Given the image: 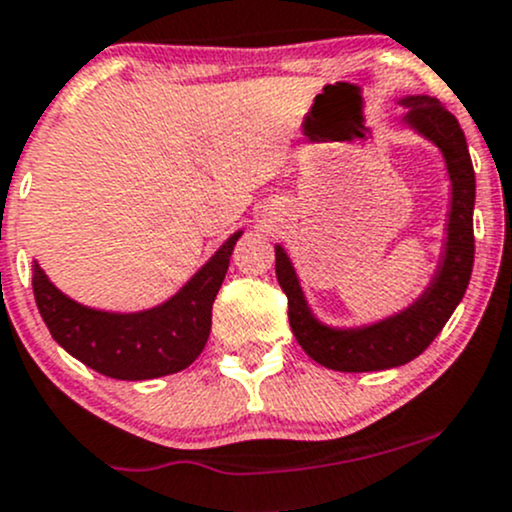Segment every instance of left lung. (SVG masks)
<instances>
[{
	"mask_svg": "<svg viewBox=\"0 0 512 512\" xmlns=\"http://www.w3.org/2000/svg\"><path fill=\"white\" fill-rule=\"evenodd\" d=\"M403 129L442 153L449 178V210L442 249L432 278L403 310L366 324L334 327L320 320L307 302L302 280L288 251L276 244V276L288 295V320L298 344L312 361L344 373L386 371L420 356L442 332L469 285L474 268V202L476 175L464 131L442 102L427 95L400 97Z\"/></svg>",
	"mask_w": 512,
	"mask_h": 512,
	"instance_id": "8db88e82",
	"label": "left lung"
}]
</instances>
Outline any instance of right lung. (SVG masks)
<instances>
[{"instance_id":"1","label":"right lung","mask_w":512,"mask_h":512,"mask_svg":"<svg viewBox=\"0 0 512 512\" xmlns=\"http://www.w3.org/2000/svg\"><path fill=\"white\" fill-rule=\"evenodd\" d=\"M234 232L192 276L158 305L136 312L82 305L51 283L34 258V295L48 332L70 356L119 381H151L188 368L205 349L212 302L227 276Z\"/></svg>"}]
</instances>
